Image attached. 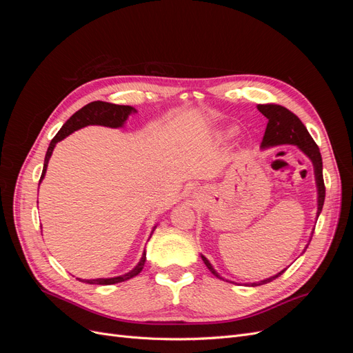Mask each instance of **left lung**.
Here are the masks:
<instances>
[{
  "mask_svg": "<svg viewBox=\"0 0 353 353\" xmlns=\"http://www.w3.org/2000/svg\"><path fill=\"white\" fill-rule=\"evenodd\" d=\"M258 110L266 117V119H268V125H266L265 135H263V140H262V144H261L262 148H270V147L283 145V144H292V145H296L299 150H301L312 162L314 174H315V183H316V191H318L316 216H319V213H321L323 206H324L325 187H324V178H323V159H321V153H319L318 145L312 140L311 134L307 132L306 126L302 123V121L299 119V117L294 113H292L288 109L283 108V105L274 104V103L258 104ZM309 241H311V240H309ZM306 249H307V245L305 248V250ZM201 259H203V262H205V265L208 266L209 271L213 275L218 276V279H221V280H223L222 276L215 271V268H213L212 263L203 254H201ZM285 270L270 276V279H266V280L250 283V284H245V285L256 287V285L271 283L272 280L279 279V276Z\"/></svg>",
  "mask_w": 353,
  "mask_h": 353,
  "instance_id": "1",
  "label": "left lung"
}]
</instances>
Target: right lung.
Returning <instances> with one entry per match:
<instances>
[{"mask_svg":"<svg viewBox=\"0 0 353 353\" xmlns=\"http://www.w3.org/2000/svg\"><path fill=\"white\" fill-rule=\"evenodd\" d=\"M137 113V110L131 105H119V104H112V103H105V101H92L87 105H83L81 110H78L74 114L70 116V119L66 121V123L61 126V130L57 132V135L52 138L50 145H48V150L46 154V160H44V168H42V175L41 179H44L46 172H47V166L50 162V157L52 154V150H54V147L59 141L65 140L68 135H70L72 132L81 130V128H85L88 125H101V126H108V128H122L126 122L128 117L130 114ZM156 230V227H153V231ZM150 234V237H152ZM148 237V240H150ZM144 263H145V249L143 252V256L140 262L137 263V266L134 270H131L130 272H126L123 275L119 276H112V279H94V280H81L83 283H88V284H100V285H110V284H117V283H122L132 279V276L138 275L143 268H144Z\"/></svg>","mask_w":353,"mask_h":353,"instance_id":"obj_1","label":"right lung"}]
</instances>
